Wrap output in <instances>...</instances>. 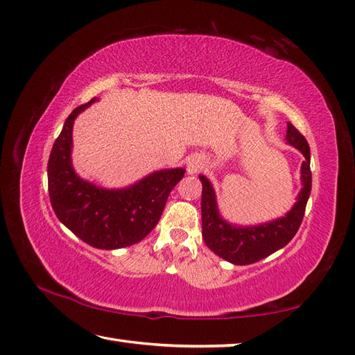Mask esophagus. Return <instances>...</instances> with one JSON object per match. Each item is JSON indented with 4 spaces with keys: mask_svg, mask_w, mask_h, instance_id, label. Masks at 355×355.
I'll use <instances>...</instances> for the list:
<instances>
[{
    "mask_svg": "<svg viewBox=\"0 0 355 355\" xmlns=\"http://www.w3.org/2000/svg\"><path fill=\"white\" fill-rule=\"evenodd\" d=\"M202 164H205V162H202L201 155L192 154L189 158H187L186 171H187V173H189V175H195V173L200 172V169L202 168Z\"/></svg>",
    "mask_w": 355,
    "mask_h": 355,
    "instance_id": "obj_1",
    "label": "esophagus"
}]
</instances>
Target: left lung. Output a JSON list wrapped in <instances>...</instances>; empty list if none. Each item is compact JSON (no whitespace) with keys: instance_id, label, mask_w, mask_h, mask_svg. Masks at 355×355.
Instances as JSON below:
<instances>
[{"instance_id":"1","label":"left lung","mask_w":355,"mask_h":355,"mask_svg":"<svg viewBox=\"0 0 355 355\" xmlns=\"http://www.w3.org/2000/svg\"><path fill=\"white\" fill-rule=\"evenodd\" d=\"M285 140L302 153L305 162L300 166L302 189L297 193V201L284 216L273 221L256 225H236L225 221L218 209L216 195L212 183L205 175H200L202 183L201 221L202 239L206 245L220 258L235 266H248L267 258L279 248L285 247L296 235L304 220L305 207L311 193L310 146L305 137L290 122L286 123Z\"/></svg>"}]
</instances>
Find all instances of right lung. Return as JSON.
Here are the masks:
<instances>
[{
	"instance_id": "right-lung-1",
	"label": "right lung",
	"mask_w": 355,
	"mask_h": 355,
	"mask_svg": "<svg viewBox=\"0 0 355 355\" xmlns=\"http://www.w3.org/2000/svg\"><path fill=\"white\" fill-rule=\"evenodd\" d=\"M96 101L80 105L67 117L49 158V195L67 229L92 247L116 250L139 243L155 227L186 169L155 171L122 189H107L80 178L71 163L73 123Z\"/></svg>"
}]
</instances>
